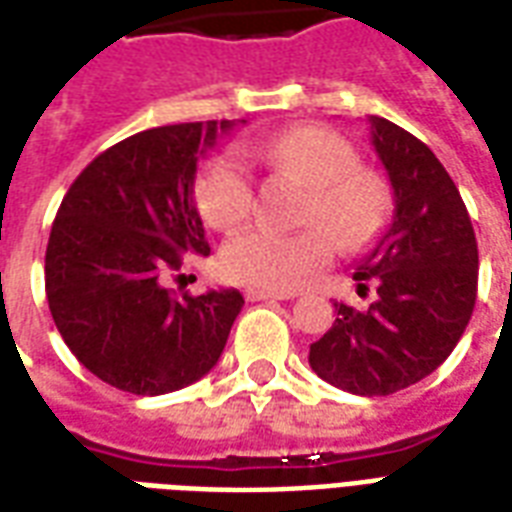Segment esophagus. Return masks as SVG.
Wrapping results in <instances>:
<instances>
[{"label": "esophagus", "instance_id": "34e87169", "mask_svg": "<svg viewBox=\"0 0 512 512\" xmlns=\"http://www.w3.org/2000/svg\"><path fill=\"white\" fill-rule=\"evenodd\" d=\"M290 298L287 293H274V290H260V287H249L246 290V301H285Z\"/></svg>", "mask_w": 512, "mask_h": 512}]
</instances>
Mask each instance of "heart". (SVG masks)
I'll return each mask as SVG.
<instances>
[{
    "instance_id": "b5f03b06",
    "label": "heart",
    "mask_w": 512,
    "mask_h": 512,
    "mask_svg": "<svg viewBox=\"0 0 512 512\" xmlns=\"http://www.w3.org/2000/svg\"><path fill=\"white\" fill-rule=\"evenodd\" d=\"M257 154L309 187L306 225L322 230L279 233L271 227L241 230L222 246V271L236 282L290 293L312 279L331 257V241L342 249H363L380 236L391 214L388 184L358 165L352 143L325 127H293L266 140ZM200 211L208 225L236 227L252 208V181L233 154H222L203 173Z\"/></svg>"
}]
</instances>
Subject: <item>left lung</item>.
Segmentation results:
<instances>
[{"instance_id":"1","label":"left lung","mask_w":512,"mask_h":512,"mask_svg":"<svg viewBox=\"0 0 512 512\" xmlns=\"http://www.w3.org/2000/svg\"><path fill=\"white\" fill-rule=\"evenodd\" d=\"M372 146L388 170L393 219L352 279L374 285L366 309L336 306L309 347L317 377L355 396H388L429 377L467 328L478 298V241L467 206L434 151L369 116Z\"/></svg>"}]
</instances>
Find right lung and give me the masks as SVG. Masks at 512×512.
Instances as JSON below:
<instances>
[{
    "label": "right lung",
    "mask_w": 512,
    "mask_h": 512,
    "mask_svg": "<svg viewBox=\"0 0 512 512\" xmlns=\"http://www.w3.org/2000/svg\"><path fill=\"white\" fill-rule=\"evenodd\" d=\"M236 121L138 132L94 157L56 211L45 249V295L75 358L102 382L162 396L217 366L238 290L165 287L184 257L211 255L195 203L198 165Z\"/></svg>",
    "instance_id": "right-lung-1"
}]
</instances>
